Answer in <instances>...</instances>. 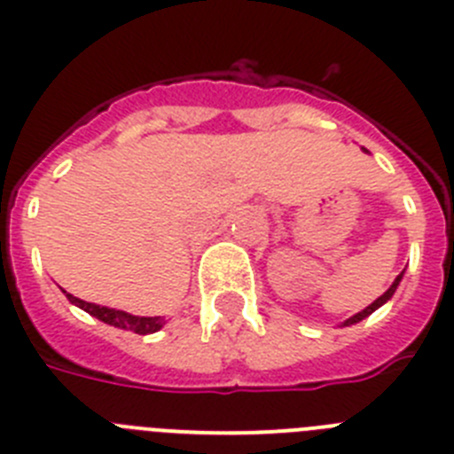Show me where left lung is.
Returning a JSON list of instances; mask_svg holds the SVG:
<instances>
[{"instance_id": "left-lung-1", "label": "left lung", "mask_w": 454, "mask_h": 454, "mask_svg": "<svg viewBox=\"0 0 454 454\" xmlns=\"http://www.w3.org/2000/svg\"><path fill=\"white\" fill-rule=\"evenodd\" d=\"M402 274H404V271H400V274H397V278L395 281H393V286L388 287V290H386L384 294H381L380 299H374L372 303H370L368 309H364L361 310V313H356V315H352V317H349V320H345L342 322V326H349V325H356V322H361V320H365V317H368V315H372L374 310L380 309V306H384L386 301H388V299L393 297V294H395V290H397V286H400V281H402Z\"/></svg>"}]
</instances>
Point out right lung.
Listing matches in <instances>:
<instances>
[{
	"label": "right lung",
	"mask_w": 454,
	"mask_h": 454,
	"mask_svg": "<svg viewBox=\"0 0 454 454\" xmlns=\"http://www.w3.org/2000/svg\"><path fill=\"white\" fill-rule=\"evenodd\" d=\"M66 293V290H63ZM70 303L74 306H80L82 310H86L89 315L98 317L105 325L118 326V329L125 331H134V333H139V336H145V333H155L164 326V317H139V315H129L125 310H116V309H107V306H98V303H89L82 301V299L73 297V294L66 293Z\"/></svg>",
	"instance_id": "1"
}]
</instances>
